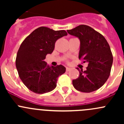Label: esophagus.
Here are the masks:
<instances>
[{
    "label": "esophagus",
    "instance_id": "1",
    "mask_svg": "<svg viewBox=\"0 0 124 124\" xmlns=\"http://www.w3.org/2000/svg\"><path fill=\"white\" fill-rule=\"evenodd\" d=\"M66 70H67V72H68V71H70V70H71V68H69V67H67V68H66Z\"/></svg>",
    "mask_w": 124,
    "mask_h": 124
}]
</instances>
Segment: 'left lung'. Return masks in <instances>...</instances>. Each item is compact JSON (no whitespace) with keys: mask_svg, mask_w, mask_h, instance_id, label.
<instances>
[{"mask_svg":"<svg viewBox=\"0 0 124 124\" xmlns=\"http://www.w3.org/2000/svg\"><path fill=\"white\" fill-rule=\"evenodd\" d=\"M67 32L77 37L80 42L78 58L83 59L88 66L86 70H79V77L72 80L77 91L92 92L106 83L110 73L113 56L104 37L86 25H80Z\"/></svg>","mask_w":124,"mask_h":124,"instance_id":"left-lung-1","label":"left lung"}]
</instances>
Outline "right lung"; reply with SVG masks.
<instances>
[{"instance_id": "add662e5", "label": "right lung", "mask_w": 124, "mask_h": 124, "mask_svg": "<svg viewBox=\"0 0 124 124\" xmlns=\"http://www.w3.org/2000/svg\"><path fill=\"white\" fill-rule=\"evenodd\" d=\"M67 35L64 30L40 27L22 42L17 54L16 68L24 85L31 91L42 94L56 88L57 78L66 68L62 65L50 67L44 59L53 52L57 39Z\"/></svg>"}]
</instances>
